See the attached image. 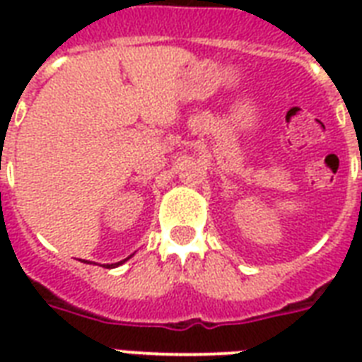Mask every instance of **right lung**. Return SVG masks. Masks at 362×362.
Listing matches in <instances>:
<instances>
[{
    "instance_id": "right-lung-1",
    "label": "right lung",
    "mask_w": 362,
    "mask_h": 362,
    "mask_svg": "<svg viewBox=\"0 0 362 362\" xmlns=\"http://www.w3.org/2000/svg\"><path fill=\"white\" fill-rule=\"evenodd\" d=\"M129 257H131V255H129ZM129 257H127V259H129ZM127 259H124V261H118V263L107 264V269H115V267H120V264H122V263H125V261H127Z\"/></svg>"
}]
</instances>
